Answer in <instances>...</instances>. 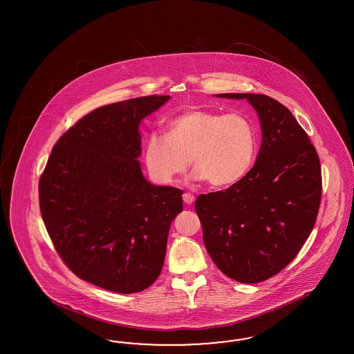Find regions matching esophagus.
<instances>
[{
  "label": "esophagus",
  "instance_id": "1",
  "mask_svg": "<svg viewBox=\"0 0 354 354\" xmlns=\"http://www.w3.org/2000/svg\"><path fill=\"white\" fill-rule=\"evenodd\" d=\"M183 201L187 205H192L193 201H194V196L191 194V193H184V194H183Z\"/></svg>",
  "mask_w": 354,
  "mask_h": 354
}]
</instances>
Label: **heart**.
Returning a JSON list of instances; mask_svg holds the SVG:
<instances>
[{"label":"heart","mask_w":354,"mask_h":354,"mask_svg":"<svg viewBox=\"0 0 354 354\" xmlns=\"http://www.w3.org/2000/svg\"><path fill=\"white\" fill-rule=\"evenodd\" d=\"M257 153V129L245 115L188 109L167 120L166 136L150 135L144 163L153 180L171 184L191 158L194 180L228 187L250 171Z\"/></svg>","instance_id":"1"}]
</instances>
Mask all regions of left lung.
<instances>
[{
	"mask_svg": "<svg viewBox=\"0 0 354 354\" xmlns=\"http://www.w3.org/2000/svg\"><path fill=\"white\" fill-rule=\"evenodd\" d=\"M262 142L250 171L225 191L196 201L209 256L228 278L254 284L274 277L297 256L315 225L322 194L317 150L293 114L277 100L254 93Z\"/></svg>",
	"mask_w": 354,
	"mask_h": 354,
	"instance_id": "left-lung-1",
	"label": "left lung"
}]
</instances>
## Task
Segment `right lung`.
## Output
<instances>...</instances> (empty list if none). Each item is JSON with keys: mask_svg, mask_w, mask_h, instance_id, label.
<instances>
[{"mask_svg": "<svg viewBox=\"0 0 354 354\" xmlns=\"http://www.w3.org/2000/svg\"><path fill=\"white\" fill-rule=\"evenodd\" d=\"M170 96L98 107L54 145L39 183L48 234L68 268L117 293L148 288L161 274L183 192L148 182L140 123Z\"/></svg>", "mask_w": 354, "mask_h": 354, "instance_id": "add662e5", "label": "right lung"}]
</instances>
